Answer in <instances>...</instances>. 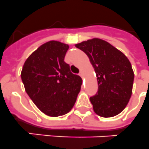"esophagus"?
<instances>
[{
  "label": "esophagus",
  "instance_id": "34e87169",
  "mask_svg": "<svg viewBox=\"0 0 149 149\" xmlns=\"http://www.w3.org/2000/svg\"><path fill=\"white\" fill-rule=\"evenodd\" d=\"M79 75L81 77H83V76H84V74H83V72H82V71H80V72H79Z\"/></svg>",
  "mask_w": 149,
  "mask_h": 149
}]
</instances>
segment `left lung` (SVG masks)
Returning a JSON list of instances; mask_svg holds the SVG:
<instances>
[{
	"instance_id": "8db88e82",
	"label": "left lung",
	"mask_w": 149,
	"mask_h": 149,
	"mask_svg": "<svg viewBox=\"0 0 149 149\" xmlns=\"http://www.w3.org/2000/svg\"><path fill=\"white\" fill-rule=\"evenodd\" d=\"M75 46L86 54L96 73L98 92L90 97L94 111L103 117L119 114L130 99L134 80L128 58L100 38H92Z\"/></svg>"
}]
</instances>
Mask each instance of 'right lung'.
<instances>
[{
    "mask_svg": "<svg viewBox=\"0 0 149 149\" xmlns=\"http://www.w3.org/2000/svg\"><path fill=\"white\" fill-rule=\"evenodd\" d=\"M68 45L43 44L25 61L21 79L26 93L40 111L50 117L67 113L77 101L82 80L64 61Z\"/></svg>",
    "mask_w": 149,
    "mask_h": 149,
    "instance_id": "obj_1",
    "label": "right lung"
}]
</instances>
